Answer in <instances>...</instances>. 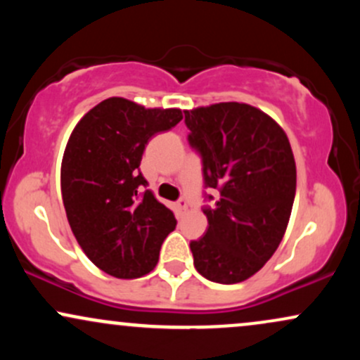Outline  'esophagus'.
Wrapping results in <instances>:
<instances>
[{
  "mask_svg": "<svg viewBox=\"0 0 360 360\" xmlns=\"http://www.w3.org/2000/svg\"><path fill=\"white\" fill-rule=\"evenodd\" d=\"M176 206H177V210H179V213H184L186 210H188V201H186L184 198H181V200H177Z\"/></svg>",
  "mask_w": 360,
  "mask_h": 360,
  "instance_id": "obj_1",
  "label": "esophagus"
}]
</instances>
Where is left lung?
<instances>
[{"mask_svg":"<svg viewBox=\"0 0 360 360\" xmlns=\"http://www.w3.org/2000/svg\"><path fill=\"white\" fill-rule=\"evenodd\" d=\"M188 142L201 157L208 230L189 243L203 278L235 284L279 247L296 193V164L284 130L245 103L184 111Z\"/></svg>","mask_w":360,"mask_h":360,"instance_id":"obj_1","label":"left lung"}]
</instances>
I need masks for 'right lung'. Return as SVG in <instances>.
<instances>
[{
	"mask_svg": "<svg viewBox=\"0 0 360 360\" xmlns=\"http://www.w3.org/2000/svg\"><path fill=\"white\" fill-rule=\"evenodd\" d=\"M183 120L181 110L143 108L108 98L69 137L60 189L74 237L106 274L135 279L155 267L174 213L146 189L140 160L148 140Z\"/></svg>",
	"mask_w": 360,
	"mask_h": 360,
	"instance_id": "right-lung-1",
	"label": "right lung"
}]
</instances>
